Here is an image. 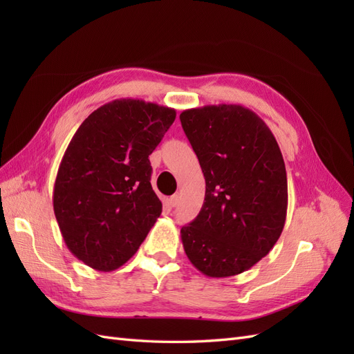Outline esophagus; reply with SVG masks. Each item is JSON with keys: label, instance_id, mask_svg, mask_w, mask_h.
<instances>
[{"label": "esophagus", "instance_id": "obj_1", "mask_svg": "<svg viewBox=\"0 0 354 354\" xmlns=\"http://www.w3.org/2000/svg\"><path fill=\"white\" fill-rule=\"evenodd\" d=\"M169 205L171 207H177L178 205V195H173L169 198Z\"/></svg>", "mask_w": 354, "mask_h": 354}]
</instances>
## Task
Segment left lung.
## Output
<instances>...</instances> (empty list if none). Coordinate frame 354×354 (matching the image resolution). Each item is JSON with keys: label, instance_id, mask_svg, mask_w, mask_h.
<instances>
[{"label": "left lung", "instance_id": "left-lung-1", "mask_svg": "<svg viewBox=\"0 0 354 354\" xmlns=\"http://www.w3.org/2000/svg\"><path fill=\"white\" fill-rule=\"evenodd\" d=\"M205 177L198 217L181 227L190 263L209 277L251 269L285 226L288 181L270 128L241 104H209L180 113Z\"/></svg>", "mask_w": 354, "mask_h": 354}]
</instances>
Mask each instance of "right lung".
<instances>
[{"label":"right lung","instance_id":"right-lung-1","mask_svg":"<svg viewBox=\"0 0 354 354\" xmlns=\"http://www.w3.org/2000/svg\"><path fill=\"white\" fill-rule=\"evenodd\" d=\"M176 111L120 99L88 115L66 149L53 190L63 241L84 264L112 272L137 252L162 212L149 155Z\"/></svg>","mask_w":354,"mask_h":354}]
</instances>
